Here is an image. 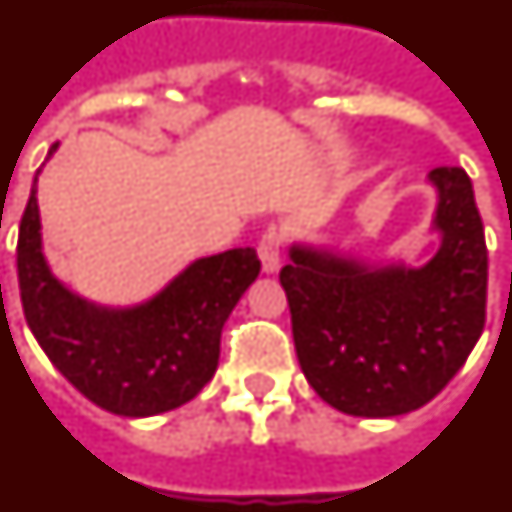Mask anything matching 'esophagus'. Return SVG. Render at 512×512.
<instances>
[{
	"label": "esophagus",
	"mask_w": 512,
	"mask_h": 512,
	"mask_svg": "<svg viewBox=\"0 0 512 512\" xmlns=\"http://www.w3.org/2000/svg\"><path fill=\"white\" fill-rule=\"evenodd\" d=\"M283 242H286V236L283 231L278 229H268L260 239V260H263V270L265 273H276L281 268V252H283Z\"/></svg>",
	"instance_id": "34e87169"
}]
</instances>
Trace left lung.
Listing matches in <instances>:
<instances>
[{
	"label": "left lung",
	"instance_id": "obj_1",
	"mask_svg": "<svg viewBox=\"0 0 512 512\" xmlns=\"http://www.w3.org/2000/svg\"><path fill=\"white\" fill-rule=\"evenodd\" d=\"M442 247L419 270H367L291 249L281 286L307 382L351 416L422 409L466 364L487 322V242L461 166H437Z\"/></svg>",
	"mask_w": 512,
	"mask_h": 512
}]
</instances>
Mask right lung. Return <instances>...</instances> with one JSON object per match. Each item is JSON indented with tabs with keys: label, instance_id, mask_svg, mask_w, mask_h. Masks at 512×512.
<instances>
[{
	"label": "right lung",
	"instance_id": "right-lung-1",
	"mask_svg": "<svg viewBox=\"0 0 512 512\" xmlns=\"http://www.w3.org/2000/svg\"><path fill=\"white\" fill-rule=\"evenodd\" d=\"M38 229L33 184L17 234V281L28 328L51 364L111 414L153 416L192 401L216 375L223 322L260 273L255 249L203 257L153 302L106 312L51 276Z\"/></svg>",
	"mask_w": 512,
	"mask_h": 512
}]
</instances>
